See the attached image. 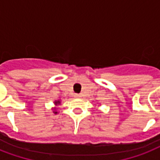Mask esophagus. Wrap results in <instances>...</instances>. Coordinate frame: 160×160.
Here are the masks:
<instances>
[{
  "mask_svg": "<svg viewBox=\"0 0 160 160\" xmlns=\"http://www.w3.org/2000/svg\"><path fill=\"white\" fill-rule=\"evenodd\" d=\"M75 98H80V97H81V95H79V94H76V95H75Z\"/></svg>",
  "mask_w": 160,
  "mask_h": 160,
  "instance_id": "obj_1",
  "label": "esophagus"
}]
</instances>
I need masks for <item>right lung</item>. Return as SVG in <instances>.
<instances>
[{
    "mask_svg": "<svg viewBox=\"0 0 160 160\" xmlns=\"http://www.w3.org/2000/svg\"><path fill=\"white\" fill-rule=\"evenodd\" d=\"M60 103V100H57V101H55V105H59ZM54 113H55V114H57V111H54Z\"/></svg>",
    "mask_w": 160,
    "mask_h": 160,
    "instance_id": "1",
    "label": "right lung"
}]
</instances>
